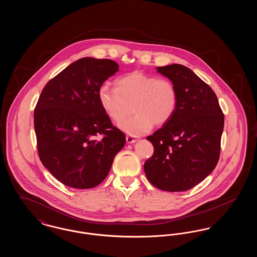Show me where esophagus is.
Returning <instances> with one entry per match:
<instances>
[{
  "mask_svg": "<svg viewBox=\"0 0 257 257\" xmlns=\"http://www.w3.org/2000/svg\"><path fill=\"white\" fill-rule=\"evenodd\" d=\"M126 141H127L128 144H134V143L137 142V139H135L132 136H127L126 137Z\"/></svg>",
  "mask_w": 257,
  "mask_h": 257,
  "instance_id": "1",
  "label": "esophagus"
}]
</instances>
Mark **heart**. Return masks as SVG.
<instances>
[{
	"label": "heart",
	"mask_w": 257,
	"mask_h": 257,
	"mask_svg": "<svg viewBox=\"0 0 257 257\" xmlns=\"http://www.w3.org/2000/svg\"><path fill=\"white\" fill-rule=\"evenodd\" d=\"M98 100L114 122L135 111L133 118L118 126L129 135L140 136L150 131L153 125L163 126L171 120L177 108L178 92L169 79L135 71L117 78L115 87L107 84L100 86Z\"/></svg>",
	"instance_id": "heart-1"
}]
</instances>
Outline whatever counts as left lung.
<instances>
[{"label":"left lung","instance_id":"1","mask_svg":"<svg viewBox=\"0 0 257 257\" xmlns=\"http://www.w3.org/2000/svg\"><path fill=\"white\" fill-rule=\"evenodd\" d=\"M175 85L177 108L171 120L148 136L154 147L144 169L149 182L167 192H183L200 183L220 158L224 116L213 89L181 64L157 67Z\"/></svg>","mask_w":257,"mask_h":257}]
</instances>
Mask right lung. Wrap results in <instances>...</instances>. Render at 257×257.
I'll list each match as a JSON object with an SVG mask.
<instances>
[{
	"label": "right lung",
	"instance_id": "obj_1",
	"mask_svg": "<svg viewBox=\"0 0 257 257\" xmlns=\"http://www.w3.org/2000/svg\"><path fill=\"white\" fill-rule=\"evenodd\" d=\"M118 67L111 60L80 59L50 80L37 101L38 156L68 187H96L125 145V134L112 125L98 100L100 86ZM98 134L103 135L100 141L94 139Z\"/></svg>",
	"mask_w": 257,
	"mask_h": 257
}]
</instances>
